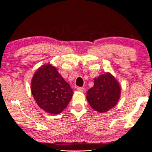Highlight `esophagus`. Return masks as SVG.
I'll return each instance as SVG.
<instances>
[{
    "instance_id": "obj_1",
    "label": "esophagus",
    "mask_w": 152,
    "mask_h": 152,
    "mask_svg": "<svg viewBox=\"0 0 152 152\" xmlns=\"http://www.w3.org/2000/svg\"><path fill=\"white\" fill-rule=\"evenodd\" d=\"M77 91H80V92H84L85 91L84 87H77Z\"/></svg>"
}]
</instances>
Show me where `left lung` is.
<instances>
[{
  "instance_id": "left-lung-1",
  "label": "left lung",
  "mask_w": 152,
  "mask_h": 152,
  "mask_svg": "<svg viewBox=\"0 0 152 152\" xmlns=\"http://www.w3.org/2000/svg\"><path fill=\"white\" fill-rule=\"evenodd\" d=\"M121 87L108 73L94 79V86L87 91V99L91 107L100 113L108 111L120 98Z\"/></svg>"
}]
</instances>
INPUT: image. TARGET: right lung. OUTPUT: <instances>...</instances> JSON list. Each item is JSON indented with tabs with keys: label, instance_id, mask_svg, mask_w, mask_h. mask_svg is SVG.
Instances as JSON below:
<instances>
[{
	"label": "right lung",
	"instance_id": "obj_1",
	"mask_svg": "<svg viewBox=\"0 0 152 152\" xmlns=\"http://www.w3.org/2000/svg\"><path fill=\"white\" fill-rule=\"evenodd\" d=\"M32 95L40 108L51 114H59L72 98L73 91L67 82L51 65L39 68L32 78Z\"/></svg>",
	"mask_w": 152,
	"mask_h": 152
}]
</instances>
